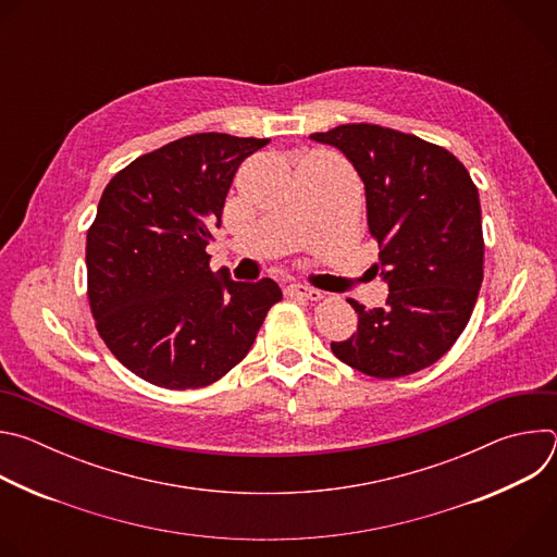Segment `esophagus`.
<instances>
[{
    "label": "esophagus",
    "instance_id": "1",
    "mask_svg": "<svg viewBox=\"0 0 557 557\" xmlns=\"http://www.w3.org/2000/svg\"><path fill=\"white\" fill-rule=\"evenodd\" d=\"M288 295L290 297H299V299H308V301H320L322 299V293L314 290L306 284H290L288 286Z\"/></svg>",
    "mask_w": 557,
    "mask_h": 557
}]
</instances>
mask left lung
Instances as JSON below:
<instances>
[{
  "mask_svg": "<svg viewBox=\"0 0 557 557\" xmlns=\"http://www.w3.org/2000/svg\"><path fill=\"white\" fill-rule=\"evenodd\" d=\"M310 138L339 147L361 176L389 284L383 308L348 299L359 326L331 344L335 357L374 379L430 368L465 331L483 284L479 189L451 151L414 134L346 123Z\"/></svg>",
  "mask_w": 557,
  "mask_h": 557,
  "instance_id": "left-lung-1",
  "label": "left lung"
}]
</instances>
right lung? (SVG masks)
<instances>
[{"instance_id": "right-lung-1", "label": "right lung", "mask_w": 557, "mask_h": 557, "mask_svg": "<svg viewBox=\"0 0 557 557\" xmlns=\"http://www.w3.org/2000/svg\"><path fill=\"white\" fill-rule=\"evenodd\" d=\"M269 138L183 136L123 168L88 228V301L110 352L168 389L215 383L251 350L280 286L218 280L207 245L247 156Z\"/></svg>"}]
</instances>
